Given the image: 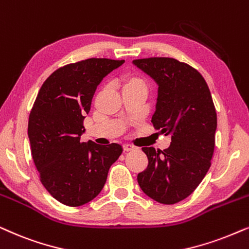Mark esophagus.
<instances>
[{
	"mask_svg": "<svg viewBox=\"0 0 249 249\" xmlns=\"http://www.w3.org/2000/svg\"><path fill=\"white\" fill-rule=\"evenodd\" d=\"M135 148V146H132L130 144H124V152H129V151H132Z\"/></svg>",
	"mask_w": 249,
	"mask_h": 249,
	"instance_id": "obj_1",
	"label": "esophagus"
}]
</instances>
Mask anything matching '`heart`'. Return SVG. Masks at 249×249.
<instances>
[{
  "label": "heart",
  "instance_id": "1",
  "mask_svg": "<svg viewBox=\"0 0 249 249\" xmlns=\"http://www.w3.org/2000/svg\"><path fill=\"white\" fill-rule=\"evenodd\" d=\"M122 91H147V83L138 75H127L122 79Z\"/></svg>",
  "mask_w": 249,
  "mask_h": 249
}]
</instances>
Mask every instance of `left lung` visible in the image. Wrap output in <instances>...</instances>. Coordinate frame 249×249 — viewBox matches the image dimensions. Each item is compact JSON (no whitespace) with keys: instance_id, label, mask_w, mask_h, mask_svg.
<instances>
[{"instance_id":"1","label":"left lung","mask_w":249,"mask_h":249,"mask_svg":"<svg viewBox=\"0 0 249 249\" xmlns=\"http://www.w3.org/2000/svg\"><path fill=\"white\" fill-rule=\"evenodd\" d=\"M158 85L152 124L172 137L163 151L142 147L147 168L137 180L145 195L163 205L191 195L211 167L217 115L209 88L196 69L174 58L153 57L132 61Z\"/></svg>"}]
</instances>
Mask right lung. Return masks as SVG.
<instances>
[{
	"instance_id": "right-lung-1",
	"label": "right lung",
	"mask_w": 249,
	"mask_h": 249,
	"mask_svg": "<svg viewBox=\"0 0 249 249\" xmlns=\"http://www.w3.org/2000/svg\"><path fill=\"white\" fill-rule=\"evenodd\" d=\"M124 60L90 58L60 67L42 85L28 119L32 157L47 191L77 207L104 188L122 146L81 142L83 120L102 80Z\"/></svg>"
}]
</instances>
